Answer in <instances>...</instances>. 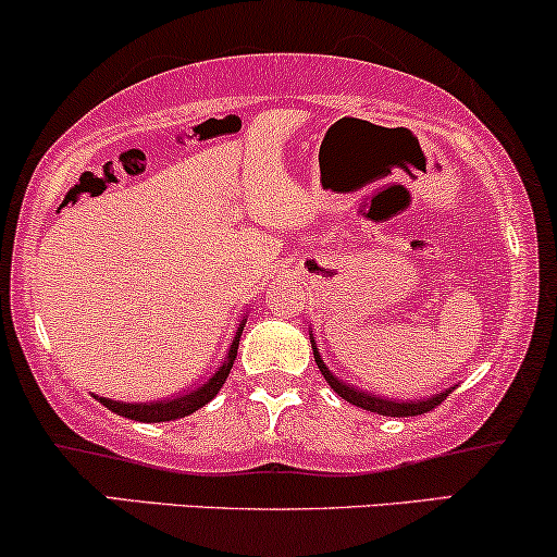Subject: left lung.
<instances>
[{"mask_svg":"<svg viewBox=\"0 0 557 557\" xmlns=\"http://www.w3.org/2000/svg\"><path fill=\"white\" fill-rule=\"evenodd\" d=\"M310 341H312V351H314V361H318L322 376H325V382L331 384V387L338 393L343 400H348L356 408H363V410H372V413H380V416H389V418H408V416H421V413H429V410H434L436 405H442L446 400V395H451V389H444V393H438L434 397H423V400H410V403H400V400H384V397H376V395H369L363 393V389H356L351 387L348 382H341L338 376H335L331 369L325 367V361L320 359V351L318 346H314V338L310 333Z\"/></svg>","mask_w":557,"mask_h":557,"instance_id":"obj_1","label":"left lung"}]
</instances>
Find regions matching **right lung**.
Instances as JSON below:
<instances>
[{
    "mask_svg": "<svg viewBox=\"0 0 557 557\" xmlns=\"http://www.w3.org/2000/svg\"><path fill=\"white\" fill-rule=\"evenodd\" d=\"M245 322H247V318L239 322L237 335H235V338H232L230 354H226V361L216 369L214 374L209 376V380L201 384V387L190 389V393H185V395L168 397V400H157V403H115V400H108V397H98V400L106 405L108 410H113V413H119L123 418H132V421H144V423L175 421V418H185V416L196 413V410L203 408L206 403L214 400V395L219 393V389H222V384L226 382V376H230L232 363H235V359H237L239 335H243Z\"/></svg>",
    "mask_w": 557,
    "mask_h": 557,
    "instance_id": "add662e5",
    "label": "right lung"
}]
</instances>
